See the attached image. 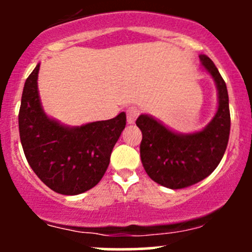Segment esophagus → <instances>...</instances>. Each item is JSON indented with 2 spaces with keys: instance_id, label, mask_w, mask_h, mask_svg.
Here are the masks:
<instances>
[{
  "instance_id": "1",
  "label": "esophagus",
  "mask_w": 252,
  "mask_h": 252,
  "mask_svg": "<svg viewBox=\"0 0 252 252\" xmlns=\"http://www.w3.org/2000/svg\"><path fill=\"white\" fill-rule=\"evenodd\" d=\"M139 114H140V110H139L138 107H135V106H131V107H129L128 110H126V122H128V124L135 123V121H136V118L139 117Z\"/></svg>"
}]
</instances>
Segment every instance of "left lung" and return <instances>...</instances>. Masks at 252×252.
I'll return each instance as SVG.
<instances>
[{"instance_id": "1", "label": "left lung", "mask_w": 252, "mask_h": 252, "mask_svg": "<svg viewBox=\"0 0 252 252\" xmlns=\"http://www.w3.org/2000/svg\"><path fill=\"white\" fill-rule=\"evenodd\" d=\"M202 65L212 75L218 90V108L212 121L192 134H178L147 114L136 119L142 133L140 157L154 182L183 189L201 182L220 164L230 133L229 98L225 81L207 56H200Z\"/></svg>"}]
</instances>
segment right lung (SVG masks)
Returning <instances> with one entry per match:
<instances>
[{"label": "right lung", "mask_w": 252, "mask_h": 252, "mask_svg": "<svg viewBox=\"0 0 252 252\" xmlns=\"http://www.w3.org/2000/svg\"><path fill=\"white\" fill-rule=\"evenodd\" d=\"M39 68L37 64L25 80L18 116L24 155L51 190L81 194L95 187L107 171L112 150L126 128V113L74 128L62 126L42 110L37 91Z\"/></svg>", "instance_id": "right-lung-1"}]
</instances>
